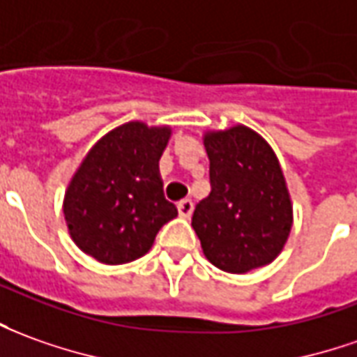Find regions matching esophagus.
I'll use <instances>...</instances> for the list:
<instances>
[{"instance_id":"esophagus-1","label":"esophagus","mask_w":357,"mask_h":357,"mask_svg":"<svg viewBox=\"0 0 357 357\" xmlns=\"http://www.w3.org/2000/svg\"><path fill=\"white\" fill-rule=\"evenodd\" d=\"M176 208H178V213H181V218H190L194 211V204L192 200H188V198H184L181 202L176 204Z\"/></svg>"}]
</instances>
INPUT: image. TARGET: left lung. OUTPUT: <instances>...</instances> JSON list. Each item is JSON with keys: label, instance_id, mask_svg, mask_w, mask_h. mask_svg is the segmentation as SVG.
<instances>
[{"label": "left lung", "instance_id": "left-lung-1", "mask_svg": "<svg viewBox=\"0 0 357 357\" xmlns=\"http://www.w3.org/2000/svg\"><path fill=\"white\" fill-rule=\"evenodd\" d=\"M211 192L196 204L192 227L206 258L229 274L266 266L282 252L294 206L274 149L237 124L206 132Z\"/></svg>", "mask_w": 357, "mask_h": 357}]
</instances>
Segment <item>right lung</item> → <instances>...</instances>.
I'll list each match as a JSON object with an SVG mask.
<instances>
[{
  "label": "right lung",
  "mask_w": 357,
  "mask_h": 357,
  "mask_svg": "<svg viewBox=\"0 0 357 357\" xmlns=\"http://www.w3.org/2000/svg\"><path fill=\"white\" fill-rule=\"evenodd\" d=\"M169 137V126L126 122L85 155L63 196L71 239L85 255L105 264L132 262L176 218L174 204L165 200L159 174Z\"/></svg>",
  "instance_id": "obj_1"
}]
</instances>
